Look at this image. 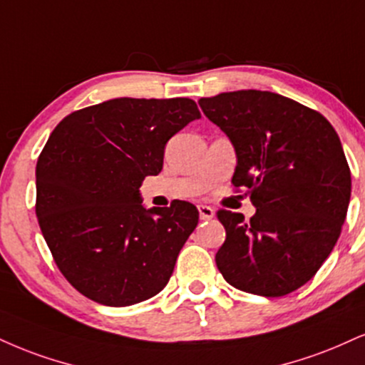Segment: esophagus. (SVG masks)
<instances>
[{"label":"esophagus","mask_w":365,"mask_h":365,"mask_svg":"<svg viewBox=\"0 0 365 365\" xmlns=\"http://www.w3.org/2000/svg\"><path fill=\"white\" fill-rule=\"evenodd\" d=\"M199 216L202 221H210L214 216H216V210L209 205H199Z\"/></svg>","instance_id":"1"}]
</instances>
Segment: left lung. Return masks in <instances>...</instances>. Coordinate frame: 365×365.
<instances>
[{
    "label": "left lung",
    "mask_w": 365,
    "mask_h": 365,
    "mask_svg": "<svg viewBox=\"0 0 365 365\" xmlns=\"http://www.w3.org/2000/svg\"><path fill=\"white\" fill-rule=\"evenodd\" d=\"M236 153L232 185L257 212L219 210L217 269L240 291L279 297L313 279L335 247L352 190L340 138L322 113L287 96L238 90L200 98Z\"/></svg>",
    "instance_id": "8db88e82"
}]
</instances>
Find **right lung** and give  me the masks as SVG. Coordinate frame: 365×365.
Masks as SVG:
<instances>
[{
    "mask_svg": "<svg viewBox=\"0 0 365 365\" xmlns=\"http://www.w3.org/2000/svg\"><path fill=\"white\" fill-rule=\"evenodd\" d=\"M195 118L190 98L124 96L69 113L52 130L35 170V212L59 270L88 299L122 308L168 284L199 210L185 200L146 209L139 187Z\"/></svg>",
    "mask_w": 365,
    "mask_h": 365,
    "instance_id": "add662e5",
    "label": "right lung"
}]
</instances>
